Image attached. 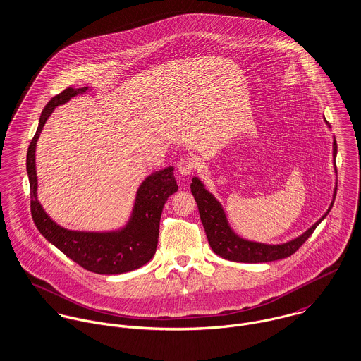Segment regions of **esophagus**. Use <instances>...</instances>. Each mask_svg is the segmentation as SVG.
I'll return each instance as SVG.
<instances>
[{
    "label": "esophagus",
    "instance_id": "esophagus-1",
    "mask_svg": "<svg viewBox=\"0 0 361 361\" xmlns=\"http://www.w3.org/2000/svg\"><path fill=\"white\" fill-rule=\"evenodd\" d=\"M197 168V161L189 155H185L180 158V161L178 162V171L180 175L188 176L190 175L195 169Z\"/></svg>",
    "mask_w": 361,
    "mask_h": 361
}]
</instances>
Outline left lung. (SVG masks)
Instances as JSON below:
<instances>
[{"instance_id":"1","label":"left lung","mask_w":361,"mask_h":361,"mask_svg":"<svg viewBox=\"0 0 361 361\" xmlns=\"http://www.w3.org/2000/svg\"><path fill=\"white\" fill-rule=\"evenodd\" d=\"M328 126H329V123H328ZM336 153H338V146H336V140L334 139V164H335ZM190 189H192V195L199 207V214H200V219L204 226V231H206L208 243L215 255H218L219 257L225 258V259H229V261H236V262H269V261L292 256L309 239L310 236L312 235L314 229L328 215V212L334 206V202L336 197V190H338V182H336V188L334 192V200L328 208V211L303 235H300L299 238H296L288 243H283V245H264V243L249 242V240L239 238L229 228V224L226 221L225 212H224L221 204L215 200V197L209 192H207L204 185L202 183V180L199 178L192 179Z\"/></svg>"}]
</instances>
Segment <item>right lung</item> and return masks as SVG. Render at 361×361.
Listing matches in <instances>:
<instances>
[{"mask_svg":"<svg viewBox=\"0 0 361 361\" xmlns=\"http://www.w3.org/2000/svg\"><path fill=\"white\" fill-rule=\"evenodd\" d=\"M86 90L87 87H68L52 97L42 112L39 128L29 145L26 157L32 218L39 232L82 268L100 275L123 274L140 268L154 256L162 208L168 197L178 190V185L172 166L146 178L137 190L130 221L118 232H75L63 229L52 221L37 200V175L35 164L36 143L54 108Z\"/></svg>","mask_w":361,"mask_h":361,"instance_id":"obj_1","label":"right lung"}]
</instances>
